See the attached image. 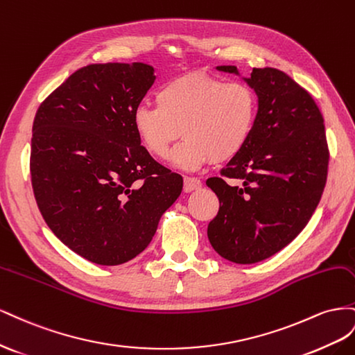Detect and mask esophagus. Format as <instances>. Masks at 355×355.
Segmentation results:
<instances>
[{
  "label": "esophagus",
  "instance_id": "34e87169",
  "mask_svg": "<svg viewBox=\"0 0 355 355\" xmlns=\"http://www.w3.org/2000/svg\"><path fill=\"white\" fill-rule=\"evenodd\" d=\"M202 187V181L195 177H184V190L191 191V190H198Z\"/></svg>",
  "mask_w": 355,
  "mask_h": 355
}]
</instances>
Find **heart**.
<instances>
[{"label":"heart","mask_w":355,"mask_h":355,"mask_svg":"<svg viewBox=\"0 0 355 355\" xmlns=\"http://www.w3.org/2000/svg\"><path fill=\"white\" fill-rule=\"evenodd\" d=\"M156 104L135 108V132L157 159H168L183 134L186 139L175 150L174 164L187 171L238 156L257 117V96L250 86L204 73L169 80L157 90Z\"/></svg>","instance_id":"1"}]
</instances>
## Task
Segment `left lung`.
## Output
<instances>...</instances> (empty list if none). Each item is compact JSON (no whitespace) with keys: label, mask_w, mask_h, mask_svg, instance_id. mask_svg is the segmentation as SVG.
I'll list each match as a JSON object with an SVG mask.
<instances>
[{"label":"left lung","mask_w":355,"mask_h":355,"mask_svg":"<svg viewBox=\"0 0 355 355\" xmlns=\"http://www.w3.org/2000/svg\"><path fill=\"white\" fill-rule=\"evenodd\" d=\"M217 69L239 76L234 65ZM244 82L257 95L256 123L221 177L207 180L220 200L208 239L223 259L251 265L305 229L326 186L329 148L320 108L291 77L275 68H252ZM226 178L241 186L230 187Z\"/></svg>","instance_id":"8db88e82"}]
</instances>
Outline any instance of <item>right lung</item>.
Returning <instances> with one entry per match:
<instances>
[{"label":"right lung","mask_w":355,"mask_h":355,"mask_svg":"<svg viewBox=\"0 0 355 355\" xmlns=\"http://www.w3.org/2000/svg\"><path fill=\"white\" fill-rule=\"evenodd\" d=\"M155 80V68L143 62L92 64L37 110V205L50 230L96 265H121L143 252L183 190L181 175L157 164L134 129V111Z\"/></svg>","instance_id":"1"}]
</instances>
